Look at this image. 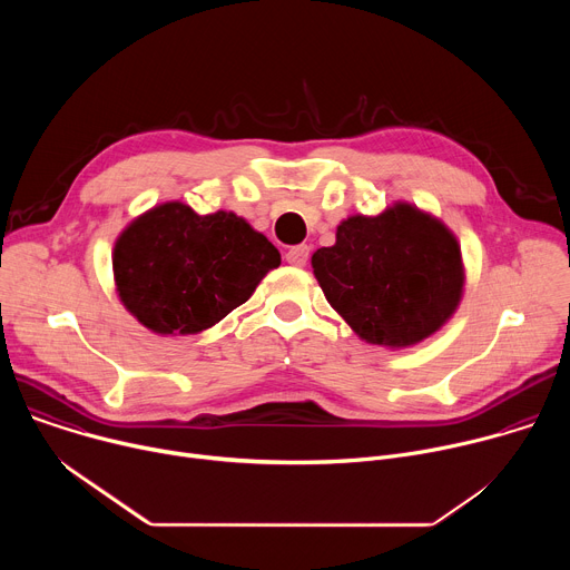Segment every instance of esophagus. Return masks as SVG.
Segmentation results:
<instances>
[{
	"mask_svg": "<svg viewBox=\"0 0 570 570\" xmlns=\"http://www.w3.org/2000/svg\"><path fill=\"white\" fill-rule=\"evenodd\" d=\"M306 259H308V248H306V246H295V248H291V250L286 253V262H288L291 266L302 268V266H306Z\"/></svg>",
	"mask_w": 570,
	"mask_h": 570,
	"instance_id": "34e87169",
	"label": "esophagus"
}]
</instances>
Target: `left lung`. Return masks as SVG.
Instances as JSON below:
<instances>
[{"label":"left lung","instance_id":"obj_1","mask_svg":"<svg viewBox=\"0 0 570 570\" xmlns=\"http://www.w3.org/2000/svg\"><path fill=\"white\" fill-rule=\"evenodd\" d=\"M313 275L354 334L379 347H411L453 317L464 293L455 234L433 214L396 200L376 216L341 220L336 243L311 257Z\"/></svg>","mask_w":570,"mask_h":570}]
</instances>
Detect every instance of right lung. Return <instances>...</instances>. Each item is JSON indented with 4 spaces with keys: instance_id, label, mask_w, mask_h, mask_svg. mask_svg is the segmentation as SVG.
Returning <instances> with one entry per match:
<instances>
[{
    "instance_id": "right-lung-1",
    "label": "right lung",
    "mask_w": 570,
    "mask_h": 570,
    "mask_svg": "<svg viewBox=\"0 0 570 570\" xmlns=\"http://www.w3.org/2000/svg\"><path fill=\"white\" fill-rule=\"evenodd\" d=\"M279 264V250L246 218L225 209L200 216L180 200L139 214L112 248L121 304L159 336L214 327Z\"/></svg>"
}]
</instances>
